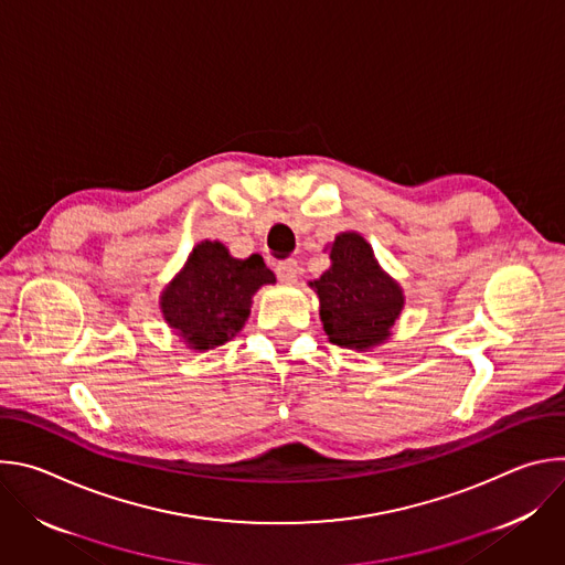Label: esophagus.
Masks as SVG:
<instances>
[{
	"label": "esophagus",
	"mask_w": 565,
	"mask_h": 565,
	"mask_svg": "<svg viewBox=\"0 0 565 565\" xmlns=\"http://www.w3.org/2000/svg\"><path fill=\"white\" fill-rule=\"evenodd\" d=\"M275 273L281 281H295L297 275H299V266H297L295 259H281V262H277Z\"/></svg>",
	"instance_id": "esophagus-1"
}]
</instances>
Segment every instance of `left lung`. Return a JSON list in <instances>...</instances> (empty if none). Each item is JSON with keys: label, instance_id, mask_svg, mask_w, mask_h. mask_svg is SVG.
Instances as JSON below:
<instances>
[{"label": "left lung", "instance_id": "obj_1", "mask_svg": "<svg viewBox=\"0 0 565 565\" xmlns=\"http://www.w3.org/2000/svg\"><path fill=\"white\" fill-rule=\"evenodd\" d=\"M333 266L315 284L321 321L329 340L344 349L366 351L391 335L405 303L399 286L382 273L371 246L344 232L331 248Z\"/></svg>", "mask_w": 565, "mask_h": 565}]
</instances>
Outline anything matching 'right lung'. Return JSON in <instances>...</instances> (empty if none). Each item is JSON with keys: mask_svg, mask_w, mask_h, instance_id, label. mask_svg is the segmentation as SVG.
I'll list each match as a JSON object with an SVG mask.
<instances>
[{"mask_svg": "<svg viewBox=\"0 0 565 565\" xmlns=\"http://www.w3.org/2000/svg\"><path fill=\"white\" fill-rule=\"evenodd\" d=\"M275 275L259 255L230 257L218 241L199 244L183 273L166 288L160 308L168 324L196 351L225 344L244 329L253 295Z\"/></svg>", "mask_w": 565, "mask_h": 565, "instance_id": "obj_1", "label": "right lung"}]
</instances>
